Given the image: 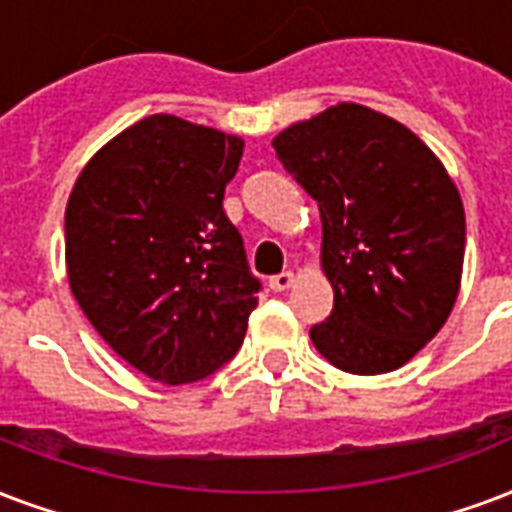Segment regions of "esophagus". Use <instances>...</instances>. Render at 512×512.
I'll return each instance as SVG.
<instances>
[{
    "instance_id": "1",
    "label": "esophagus",
    "mask_w": 512,
    "mask_h": 512,
    "mask_svg": "<svg viewBox=\"0 0 512 512\" xmlns=\"http://www.w3.org/2000/svg\"><path fill=\"white\" fill-rule=\"evenodd\" d=\"M292 282H295V273L282 271V273H276V276H271V279H268V287H271L273 292H284V290H290Z\"/></svg>"
}]
</instances>
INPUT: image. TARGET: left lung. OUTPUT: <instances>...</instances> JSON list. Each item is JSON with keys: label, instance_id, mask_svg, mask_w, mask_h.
I'll return each instance as SVG.
<instances>
[{"label": "left lung", "instance_id": "left-lung-1", "mask_svg": "<svg viewBox=\"0 0 512 512\" xmlns=\"http://www.w3.org/2000/svg\"><path fill=\"white\" fill-rule=\"evenodd\" d=\"M322 214V265L335 290L311 341L335 368H403L446 325L464 263V209L419 136L360 104H338L273 139Z\"/></svg>", "mask_w": 512, "mask_h": 512}]
</instances>
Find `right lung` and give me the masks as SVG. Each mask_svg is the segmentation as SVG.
<instances>
[{"label":"right lung","mask_w":512,"mask_h":512,"mask_svg":"<svg viewBox=\"0 0 512 512\" xmlns=\"http://www.w3.org/2000/svg\"><path fill=\"white\" fill-rule=\"evenodd\" d=\"M241 152L239 136L152 115L96 152L69 195L74 298L155 381H198L244 343L263 284L222 209Z\"/></svg>","instance_id":"1"}]
</instances>
